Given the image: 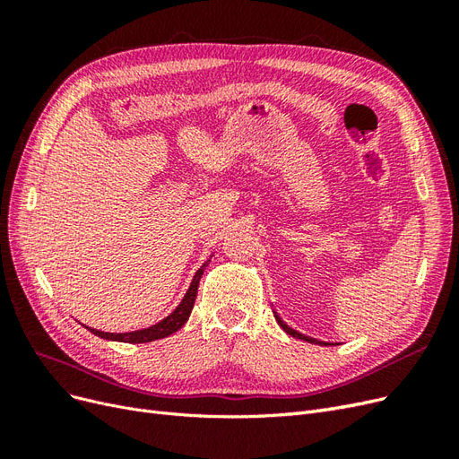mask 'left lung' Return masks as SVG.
<instances>
[{"instance_id":"obj_1","label":"left lung","mask_w":459,"mask_h":459,"mask_svg":"<svg viewBox=\"0 0 459 459\" xmlns=\"http://www.w3.org/2000/svg\"><path fill=\"white\" fill-rule=\"evenodd\" d=\"M273 316H275V322L280 324V327L285 331V333H289L290 337H295V339H300V341H307V342H314V344H322V346H329V342H324V341H317V339H312V337H307V335H302V333H299V331H295V329H290L283 319L277 316V312H273Z\"/></svg>"}]
</instances>
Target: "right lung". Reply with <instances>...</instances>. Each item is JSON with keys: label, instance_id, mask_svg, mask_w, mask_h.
Instances as JSON below:
<instances>
[{"label": "right lung", "instance_id": "right-lung-1", "mask_svg": "<svg viewBox=\"0 0 459 459\" xmlns=\"http://www.w3.org/2000/svg\"><path fill=\"white\" fill-rule=\"evenodd\" d=\"M208 262H211V260H206L203 266L197 270V273L193 275V281L187 289L186 297L182 299V302L178 304V308L170 316H166L164 319H160L159 324L151 325L147 329L130 331V333H105V331H97V329H91V327H88V329L97 337L107 339V341H118V342H151V341H157V339H164V337L172 335V333H176L178 329L184 327L193 307H195L199 281H201V275L204 273V268L208 266Z\"/></svg>", "mask_w": 459, "mask_h": 459}]
</instances>
